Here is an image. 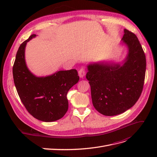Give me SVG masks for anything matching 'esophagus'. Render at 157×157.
I'll list each match as a JSON object with an SVG mask.
<instances>
[{
  "label": "esophagus",
  "instance_id": "1",
  "mask_svg": "<svg viewBox=\"0 0 157 157\" xmlns=\"http://www.w3.org/2000/svg\"><path fill=\"white\" fill-rule=\"evenodd\" d=\"M86 74V70L84 68H81L78 71V75L80 78H83Z\"/></svg>",
  "mask_w": 157,
  "mask_h": 157
}]
</instances>
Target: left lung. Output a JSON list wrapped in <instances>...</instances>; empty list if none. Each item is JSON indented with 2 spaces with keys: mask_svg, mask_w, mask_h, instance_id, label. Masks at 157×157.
<instances>
[{
  "mask_svg": "<svg viewBox=\"0 0 157 157\" xmlns=\"http://www.w3.org/2000/svg\"><path fill=\"white\" fill-rule=\"evenodd\" d=\"M122 40L128 47L124 64L94 63L86 77L91 88L93 105L105 116L117 115L134 105L140 98L145 77L146 58L136 35L124 29Z\"/></svg>",
  "mask_w": 157,
  "mask_h": 157,
  "instance_id": "8db88e82",
  "label": "left lung"
}]
</instances>
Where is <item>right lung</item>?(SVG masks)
Listing matches in <instances>:
<instances>
[{
    "instance_id": "add662e5",
    "label": "right lung",
    "mask_w": 157,
    "mask_h": 157,
    "mask_svg": "<svg viewBox=\"0 0 157 157\" xmlns=\"http://www.w3.org/2000/svg\"><path fill=\"white\" fill-rule=\"evenodd\" d=\"M21 44L13 65V82L23 105L29 114L43 122H53L62 118L68 110L67 94L79 80L77 71H59L46 77H36L27 69L25 61L27 42Z\"/></svg>"
}]
</instances>
